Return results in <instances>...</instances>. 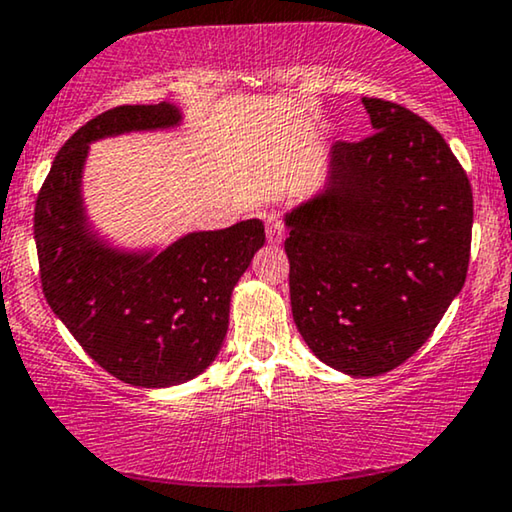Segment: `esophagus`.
I'll use <instances>...</instances> for the list:
<instances>
[{"mask_svg":"<svg viewBox=\"0 0 512 512\" xmlns=\"http://www.w3.org/2000/svg\"><path fill=\"white\" fill-rule=\"evenodd\" d=\"M264 225H266V239H269V243H280L285 239V222L280 218V213L266 215Z\"/></svg>","mask_w":512,"mask_h":512,"instance_id":"1","label":"esophagus"}]
</instances>
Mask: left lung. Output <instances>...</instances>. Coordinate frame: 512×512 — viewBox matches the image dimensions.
<instances>
[{
  "instance_id": "left-lung-1",
  "label": "left lung",
  "mask_w": 512,
  "mask_h": 512,
  "mask_svg": "<svg viewBox=\"0 0 512 512\" xmlns=\"http://www.w3.org/2000/svg\"><path fill=\"white\" fill-rule=\"evenodd\" d=\"M362 102L376 132L336 143L329 190L287 215L285 253L308 348L331 369L378 376L422 348L464 287L473 192L427 120Z\"/></svg>"
}]
</instances>
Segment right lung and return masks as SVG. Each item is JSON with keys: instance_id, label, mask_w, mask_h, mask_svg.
Returning <instances> with one entry per match:
<instances>
[{"instance_id": "1", "label": "right lung", "mask_w": 512, "mask_h": 512, "mask_svg": "<svg viewBox=\"0 0 512 512\" xmlns=\"http://www.w3.org/2000/svg\"><path fill=\"white\" fill-rule=\"evenodd\" d=\"M176 122L171 104L99 113L60 148L34 204L48 306L104 371L136 387L185 383L213 362L227 334L234 285L264 246L259 220L187 234L157 257L122 255L92 241L81 206L88 143Z\"/></svg>"}]
</instances>
